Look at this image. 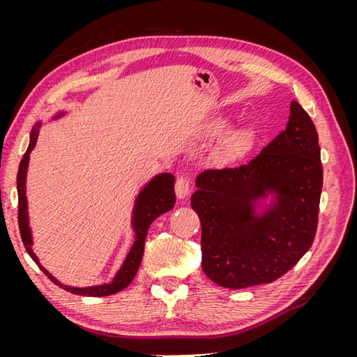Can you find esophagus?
<instances>
[{"instance_id": "34e87169", "label": "esophagus", "mask_w": 357, "mask_h": 357, "mask_svg": "<svg viewBox=\"0 0 357 357\" xmlns=\"http://www.w3.org/2000/svg\"><path fill=\"white\" fill-rule=\"evenodd\" d=\"M189 192H190V181L188 177H178L176 181V195L177 198L181 199H186L189 197Z\"/></svg>"}]
</instances>
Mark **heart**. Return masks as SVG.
Wrapping results in <instances>:
<instances>
[{"label":"heart","mask_w":357,"mask_h":357,"mask_svg":"<svg viewBox=\"0 0 357 357\" xmlns=\"http://www.w3.org/2000/svg\"><path fill=\"white\" fill-rule=\"evenodd\" d=\"M229 128V121L225 117L214 121L208 129L210 137H219ZM255 143V132L250 128H235L229 134H226L222 142L214 147V160L220 165H232L240 162L250 152Z\"/></svg>","instance_id":"b5f03b06"}]
</instances>
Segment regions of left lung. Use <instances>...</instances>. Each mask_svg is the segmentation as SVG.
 <instances>
[{
    "mask_svg": "<svg viewBox=\"0 0 357 357\" xmlns=\"http://www.w3.org/2000/svg\"><path fill=\"white\" fill-rule=\"evenodd\" d=\"M190 198L202 226V271L226 289L271 283L314 240L323 168L316 126L290 102L280 132L247 165L204 171Z\"/></svg>",
    "mask_w": 357,
    "mask_h": 357,
    "instance_id": "obj_1",
    "label": "left lung"
}]
</instances>
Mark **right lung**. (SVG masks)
I'll return each instance as SVG.
<instances>
[{"label":"right lung","instance_id":"right-lung-1","mask_svg":"<svg viewBox=\"0 0 357 357\" xmlns=\"http://www.w3.org/2000/svg\"><path fill=\"white\" fill-rule=\"evenodd\" d=\"M66 112H59L52 117V121H56L62 116H66ZM41 122H37L32 126V131L29 135V146L26 152L20 160L19 171H17V197H19V229L20 236H22V241L25 244V248L28 255L32 257L43 273H45L53 283L56 286L62 287L63 290L70 291L74 295L80 296H109L114 295L117 291L123 290L131 284L134 280L139 264H142L143 253H144V241L147 236V231L159 215L165 214L167 211L172 210L176 204V193H174V176L169 174V172H160V174L155 176L152 180L142 188L135 197L132 214H131V226L134 231V243L129 248L126 257L121 268L117 269V273L112 278L110 283H102V284H95V286H84V287H75L62 284L58 278L53 277L47 269L43 266L38 261L37 255L32 250V245H34V240H32V231L29 226V214H28V199H26V172L29 165V155L32 149L37 144L38 131L41 128Z\"/></svg>","mask_w":357,"mask_h":357}]
</instances>
